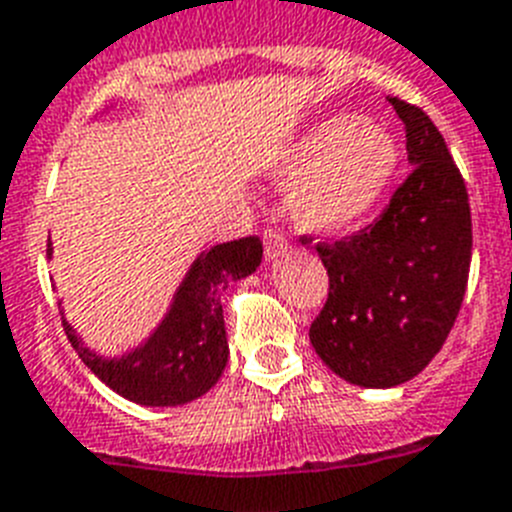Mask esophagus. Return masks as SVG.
Wrapping results in <instances>:
<instances>
[{
    "label": "esophagus",
    "instance_id": "1",
    "mask_svg": "<svg viewBox=\"0 0 512 512\" xmlns=\"http://www.w3.org/2000/svg\"><path fill=\"white\" fill-rule=\"evenodd\" d=\"M263 244H265V260H268V263H273L276 257H281L289 252V244H286V239H283V236L273 229L265 231Z\"/></svg>",
    "mask_w": 512,
    "mask_h": 512
}]
</instances>
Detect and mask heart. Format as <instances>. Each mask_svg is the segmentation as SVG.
I'll return each instance as SVG.
<instances>
[{
  "label": "heart",
  "instance_id": "b5f03b06",
  "mask_svg": "<svg viewBox=\"0 0 512 512\" xmlns=\"http://www.w3.org/2000/svg\"><path fill=\"white\" fill-rule=\"evenodd\" d=\"M401 150L393 132L375 119L333 114L286 143L270 179L289 187L296 229L341 236L362 226L398 174Z\"/></svg>",
  "mask_w": 512,
  "mask_h": 512
}]
</instances>
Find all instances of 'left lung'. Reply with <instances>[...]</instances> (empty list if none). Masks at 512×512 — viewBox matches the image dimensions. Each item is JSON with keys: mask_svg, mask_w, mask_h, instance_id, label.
I'll return each mask as SVG.
<instances>
[{"mask_svg": "<svg viewBox=\"0 0 512 512\" xmlns=\"http://www.w3.org/2000/svg\"><path fill=\"white\" fill-rule=\"evenodd\" d=\"M414 166L375 223L320 242L328 302L309 328L317 356L359 388H395L435 359L453 328L471 265V208L432 119L390 98Z\"/></svg>", "mask_w": 512, "mask_h": 512, "instance_id": "obj_1", "label": "left lung"}]
</instances>
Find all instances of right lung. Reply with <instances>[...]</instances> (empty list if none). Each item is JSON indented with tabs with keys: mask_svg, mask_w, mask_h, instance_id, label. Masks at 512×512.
<instances>
[{
	"mask_svg": "<svg viewBox=\"0 0 512 512\" xmlns=\"http://www.w3.org/2000/svg\"><path fill=\"white\" fill-rule=\"evenodd\" d=\"M54 247L49 244V257ZM263 263V242L244 236L195 257L156 330L122 356L88 349L62 309L64 333L85 367L114 393L140 406H182L208 393L229 362L221 296ZM62 304V302H59Z\"/></svg>",
	"mask_w": 512,
	"mask_h": 512,
	"instance_id": "obj_1",
	"label": "right lung"
}]
</instances>
